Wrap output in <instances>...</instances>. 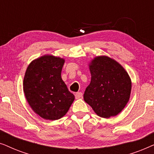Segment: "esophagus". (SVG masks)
I'll return each instance as SVG.
<instances>
[{
  "mask_svg": "<svg viewBox=\"0 0 154 154\" xmlns=\"http://www.w3.org/2000/svg\"><path fill=\"white\" fill-rule=\"evenodd\" d=\"M82 96H83V93H82L81 92H78L75 94V99H80L81 97H82Z\"/></svg>",
  "mask_w": 154,
  "mask_h": 154,
  "instance_id": "esophagus-1",
  "label": "esophagus"
}]
</instances>
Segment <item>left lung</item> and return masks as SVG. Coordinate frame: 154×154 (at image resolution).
I'll list each match as a JSON object with an SVG mask.
<instances>
[{"mask_svg": "<svg viewBox=\"0 0 154 154\" xmlns=\"http://www.w3.org/2000/svg\"><path fill=\"white\" fill-rule=\"evenodd\" d=\"M91 81L83 99L99 116L108 119L121 112L131 92L129 75L115 60L106 56L95 57L90 64Z\"/></svg>", "mask_w": 154, "mask_h": 154, "instance_id": "obj_1", "label": "left lung"}]
</instances>
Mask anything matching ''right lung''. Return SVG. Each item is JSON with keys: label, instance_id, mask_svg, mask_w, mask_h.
<instances>
[{"label": "right lung", "instance_id": "add662e5", "mask_svg": "<svg viewBox=\"0 0 154 154\" xmlns=\"http://www.w3.org/2000/svg\"><path fill=\"white\" fill-rule=\"evenodd\" d=\"M64 63L60 57L45 55L33 61L25 73V97L33 111L44 119H61L75 99L61 77Z\"/></svg>", "mask_w": 154, "mask_h": 154}]
</instances>
